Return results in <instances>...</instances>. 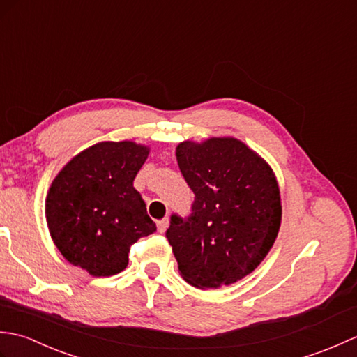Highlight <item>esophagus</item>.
Returning a JSON list of instances; mask_svg holds the SVG:
<instances>
[{"label":"esophagus","mask_w":357,"mask_h":357,"mask_svg":"<svg viewBox=\"0 0 357 357\" xmlns=\"http://www.w3.org/2000/svg\"><path fill=\"white\" fill-rule=\"evenodd\" d=\"M167 227H169V218H164L161 221H158V231L159 233H164L167 230Z\"/></svg>","instance_id":"34e87169"}]
</instances>
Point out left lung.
<instances>
[{
  "instance_id": "1",
  "label": "left lung",
  "mask_w": 357,
  "mask_h": 357,
  "mask_svg": "<svg viewBox=\"0 0 357 357\" xmlns=\"http://www.w3.org/2000/svg\"><path fill=\"white\" fill-rule=\"evenodd\" d=\"M176 159L195 193L190 216L172 215L165 231L181 276L198 288L234 284L275 244L282 216L275 173L234 138L184 141Z\"/></svg>"
}]
</instances>
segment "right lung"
<instances>
[{
    "mask_svg": "<svg viewBox=\"0 0 357 357\" xmlns=\"http://www.w3.org/2000/svg\"><path fill=\"white\" fill-rule=\"evenodd\" d=\"M149 147L98 142L64 165L49 188L45 218L59 252L92 276H112L128 264L136 241L156 231L133 179Z\"/></svg>",
    "mask_w": 357,
    "mask_h": 357,
    "instance_id": "right-lung-1",
    "label": "right lung"
}]
</instances>
